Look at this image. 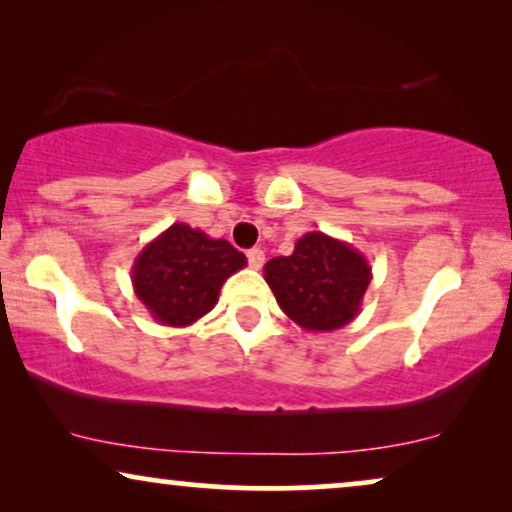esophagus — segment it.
I'll list each match as a JSON object with an SVG mask.
<instances>
[{
	"instance_id": "34e87169",
	"label": "esophagus",
	"mask_w": 512,
	"mask_h": 512,
	"mask_svg": "<svg viewBox=\"0 0 512 512\" xmlns=\"http://www.w3.org/2000/svg\"><path fill=\"white\" fill-rule=\"evenodd\" d=\"M248 264L252 269H262L264 264V252L260 248H252L248 250Z\"/></svg>"
}]
</instances>
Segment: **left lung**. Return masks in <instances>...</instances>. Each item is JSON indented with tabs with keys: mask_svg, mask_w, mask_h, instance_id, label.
<instances>
[{
	"mask_svg": "<svg viewBox=\"0 0 512 512\" xmlns=\"http://www.w3.org/2000/svg\"><path fill=\"white\" fill-rule=\"evenodd\" d=\"M269 283L285 316L309 332H332L360 313L372 267L351 243L309 231L297 238L288 257L264 264Z\"/></svg>",
	"mask_w": 512,
	"mask_h": 512,
	"instance_id": "left-lung-1",
	"label": "left lung"
}]
</instances>
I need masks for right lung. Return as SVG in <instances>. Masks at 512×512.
<instances>
[{
    "instance_id": "add662e5",
    "label": "right lung",
    "mask_w": 512,
    "mask_h": 512,
    "mask_svg": "<svg viewBox=\"0 0 512 512\" xmlns=\"http://www.w3.org/2000/svg\"><path fill=\"white\" fill-rule=\"evenodd\" d=\"M245 264L229 241L175 222L140 250L131 281L156 323L187 327L213 309L222 285Z\"/></svg>"
}]
</instances>
